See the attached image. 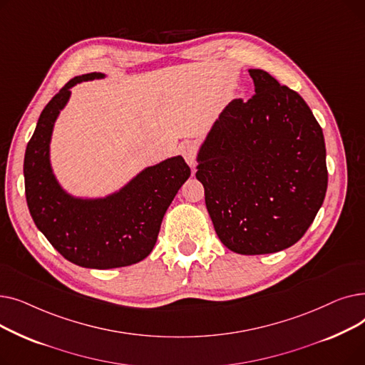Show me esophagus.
I'll list each match as a JSON object with an SVG mask.
<instances>
[{"mask_svg":"<svg viewBox=\"0 0 365 365\" xmlns=\"http://www.w3.org/2000/svg\"><path fill=\"white\" fill-rule=\"evenodd\" d=\"M197 153H198V148L195 143L187 142L183 145L182 148V155L186 160V163L189 164V167L195 170V161H197Z\"/></svg>","mask_w":365,"mask_h":365,"instance_id":"34e87169","label":"esophagus"}]
</instances>
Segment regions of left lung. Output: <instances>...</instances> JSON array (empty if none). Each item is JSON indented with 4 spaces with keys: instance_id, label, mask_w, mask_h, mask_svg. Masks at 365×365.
<instances>
[{
    "instance_id": "left-lung-1",
    "label": "left lung",
    "mask_w": 365,
    "mask_h": 365,
    "mask_svg": "<svg viewBox=\"0 0 365 365\" xmlns=\"http://www.w3.org/2000/svg\"><path fill=\"white\" fill-rule=\"evenodd\" d=\"M255 96L229 103L198 152L197 179L219 240L238 255L296 244L327 192L322 128L300 94L248 69Z\"/></svg>"
}]
</instances>
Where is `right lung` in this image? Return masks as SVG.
<instances>
[{"instance_id": "add662e5", "label": "right lung", "mask_w": 365, "mask_h": 365, "mask_svg": "<svg viewBox=\"0 0 365 365\" xmlns=\"http://www.w3.org/2000/svg\"><path fill=\"white\" fill-rule=\"evenodd\" d=\"M101 78L105 73L75 76L47 103L26 146L24 175L29 213L56 250L78 266L112 269L149 256L167 208L189 179L190 168L178 155L146 167L105 198L68 194L50 164L53 127L71 98V88Z\"/></svg>"}]
</instances>
